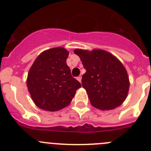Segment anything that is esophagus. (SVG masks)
<instances>
[{
    "label": "esophagus",
    "mask_w": 151,
    "mask_h": 151,
    "mask_svg": "<svg viewBox=\"0 0 151 151\" xmlns=\"http://www.w3.org/2000/svg\"><path fill=\"white\" fill-rule=\"evenodd\" d=\"M77 80H78V81L80 82V83H81V81H82V77H81V76H79V77H77Z\"/></svg>",
    "instance_id": "esophagus-1"
}]
</instances>
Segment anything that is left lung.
Returning a JSON list of instances; mask_svg holds the SVG:
<instances>
[{"mask_svg":"<svg viewBox=\"0 0 151 151\" xmlns=\"http://www.w3.org/2000/svg\"><path fill=\"white\" fill-rule=\"evenodd\" d=\"M86 72L82 85L90 101L101 110L115 109L123 104L129 88L127 71L116 57L102 50L76 49Z\"/></svg>","mask_w":151,"mask_h":151,"instance_id":"8db88e82","label":"left lung"}]
</instances>
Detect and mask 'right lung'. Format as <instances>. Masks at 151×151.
I'll return each instance as SVG.
<instances>
[{
    "instance_id": "1",
    "label": "right lung",
    "mask_w": 151,
    "mask_h": 151,
    "mask_svg": "<svg viewBox=\"0 0 151 151\" xmlns=\"http://www.w3.org/2000/svg\"><path fill=\"white\" fill-rule=\"evenodd\" d=\"M68 56L66 49L55 47L41 53L30 67L27 87L40 109L54 112L66 107L81 87L67 66Z\"/></svg>"
}]
</instances>
